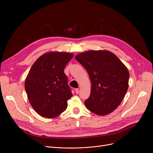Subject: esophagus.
Masks as SVG:
<instances>
[{
	"label": "esophagus",
	"mask_w": 153,
	"mask_h": 153,
	"mask_svg": "<svg viewBox=\"0 0 153 153\" xmlns=\"http://www.w3.org/2000/svg\"><path fill=\"white\" fill-rule=\"evenodd\" d=\"M75 92H76V93L77 94H78L79 93V89H76L75 90Z\"/></svg>",
	"instance_id": "obj_1"
}]
</instances>
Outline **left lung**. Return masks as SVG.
I'll return each instance as SVG.
<instances>
[{
    "mask_svg": "<svg viewBox=\"0 0 153 153\" xmlns=\"http://www.w3.org/2000/svg\"><path fill=\"white\" fill-rule=\"evenodd\" d=\"M75 59L87 71L91 81L87 108L98 115H106L121 103L128 88L130 74L124 64L107 50H91Z\"/></svg>",
    "mask_w": 153,
    "mask_h": 153,
    "instance_id": "8db88e82",
    "label": "left lung"
}]
</instances>
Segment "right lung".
Segmentation results:
<instances>
[{
	"label": "right lung",
	"instance_id": "right-lung-1",
	"mask_svg": "<svg viewBox=\"0 0 153 153\" xmlns=\"http://www.w3.org/2000/svg\"><path fill=\"white\" fill-rule=\"evenodd\" d=\"M73 56L69 53H47L31 66L25 89L31 105L39 115L55 118L67 108L72 94L64 69Z\"/></svg>",
	"mask_w": 153,
	"mask_h": 153
}]
</instances>
